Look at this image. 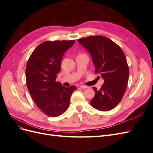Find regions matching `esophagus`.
<instances>
[{
    "label": "esophagus",
    "instance_id": "1",
    "mask_svg": "<svg viewBox=\"0 0 153 153\" xmlns=\"http://www.w3.org/2000/svg\"><path fill=\"white\" fill-rule=\"evenodd\" d=\"M80 87L82 89H87V88H88L89 87L85 86V85H80Z\"/></svg>",
    "mask_w": 153,
    "mask_h": 153
}]
</instances>
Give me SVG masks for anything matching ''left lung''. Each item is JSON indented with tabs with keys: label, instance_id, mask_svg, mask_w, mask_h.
<instances>
[{
	"label": "left lung",
	"instance_id": "obj_1",
	"mask_svg": "<svg viewBox=\"0 0 153 153\" xmlns=\"http://www.w3.org/2000/svg\"><path fill=\"white\" fill-rule=\"evenodd\" d=\"M77 41L91 54L95 73H100L105 80L100 90L93 87L95 96L91 105L100 111L111 110L121 101L129 79V68L123 51L103 36H91Z\"/></svg>",
	"mask_w": 153,
	"mask_h": 153
}]
</instances>
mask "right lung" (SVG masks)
Instances as JSON below:
<instances>
[{"label": "right lung", "instance_id": "obj_1", "mask_svg": "<svg viewBox=\"0 0 153 153\" xmlns=\"http://www.w3.org/2000/svg\"><path fill=\"white\" fill-rule=\"evenodd\" d=\"M75 40L45 41L33 51L27 63V86L38 108L49 117H55L66 112L71 96L76 87H66L56 82L64 53Z\"/></svg>", "mask_w": 153, "mask_h": 153}]
</instances>
